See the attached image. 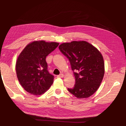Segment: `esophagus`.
Returning a JSON list of instances; mask_svg holds the SVG:
<instances>
[{
    "instance_id": "esophagus-1",
    "label": "esophagus",
    "mask_w": 126,
    "mask_h": 126,
    "mask_svg": "<svg viewBox=\"0 0 126 126\" xmlns=\"http://www.w3.org/2000/svg\"><path fill=\"white\" fill-rule=\"evenodd\" d=\"M57 77H58V78H63L64 75H63V74H60L59 76H58Z\"/></svg>"
}]
</instances>
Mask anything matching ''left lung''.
I'll list each match as a JSON object with an SVG mask.
<instances>
[{"instance_id": "obj_1", "label": "left lung", "mask_w": 126, "mask_h": 126, "mask_svg": "<svg viewBox=\"0 0 126 126\" xmlns=\"http://www.w3.org/2000/svg\"><path fill=\"white\" fill-rule=\"evenodd\" d=\"M61 52L69 59L74 72L76 83L68 91L78 98L93 94L101 85L104 74L102 54L97 48L86 41H72L59 45Z\"/></svg>"}]
</instances>
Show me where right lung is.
<instances>
[{"label":"right lung","mask_w":126,"mask_h":126,"mask_svg":"<svg viewBox=\"0 0 126 126\" xmlns=\"http://www.w3.org/2000/svg\"><path fill=\"white\" fill-rule=\"evenodd\" d=\"M59 45L57 42L35 40L23 49L16 64V76L21 86L28 92L41 95L54 82L49 73L46 58Z\"/></svg>","instance_id":"add662e5"}]
</instances>
